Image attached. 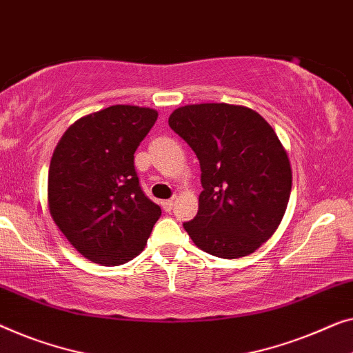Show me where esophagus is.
Masks as SVG:
<instances>
[{
  "mask_svg": "<svg viewBox=\"0 0 353 353\" xmlns=\"http://www.w3.org/2000/svg\"><path fill=\"white\" fill-rule=\"evenodd\" d=\"M173 207H175V202H173V199H168V201H162V208H164L165 212H172Z\"/></svg>",
  "mask_w": 353,
  "mask_h": 353,
  "instance_id": "1",
  "label": "esophagus"
}]
</instances>
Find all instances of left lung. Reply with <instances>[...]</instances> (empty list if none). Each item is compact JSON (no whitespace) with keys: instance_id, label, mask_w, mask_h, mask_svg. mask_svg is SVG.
Segmentation results:
<instances>
[{"instance_id":"obj_1","label":"left lung","mask_w":353,"mask_h":353,"mask_svg":"<svg viewBox=\"0 0 353 353\" xmlns=\"http://www.w3.org/2000/svg\"><path fill=\"white\" fill-rule=\"evenodd\" d=\"M168 125L201 162L199 210L183 223L189 237L218 258L252 254L277 231L290 201L293 175L277 134L256 111L229 103L181 106Z\"/></svg>"}]
</instances>
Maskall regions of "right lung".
I'll use <instances>...</instances> for the list:
<instances>
[{"label": "right lung", "mask_w": 353, "mask_h": 353, "mask_svg": "<svg viewBox=\"0 0 353 353\" xmlns=\"http://www.w3.org/2000/svg\"><path fill=\"white\" fill-rule=\"evenodd\" d=\"M157 111L113 105L65 130L49 167L54 223L85 259L119 265L143 252L161 207L139 185L134 154Z\"/></svg>", "instance_id": "add662e5"}]
</instances>
